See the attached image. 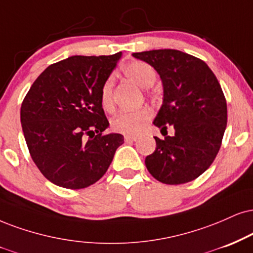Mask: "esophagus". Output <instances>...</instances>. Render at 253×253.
Segmentation results:
<instances>
[{
  "instance_id": "esophagus-1",
  "label": "esophagus",
  "mask_w": 253,
  "mask_h": 253,
  "mask_svg": "<svg viewBox=\"0 0 253 253\" xmlns=\"http://www.w3.org/2000/svg\"><path fill=\"white\" fill-rule=\"evenodd\" d=\"M124 139H126V142H136L137 139H138V137L135 136V135H126L124 136Z\"/></svg>"
}]
</instances>
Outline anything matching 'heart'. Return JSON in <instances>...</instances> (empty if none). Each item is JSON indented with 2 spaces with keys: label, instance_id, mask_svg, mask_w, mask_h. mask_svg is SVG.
<instances>
[{
  "label": "heart",
  "instance_id": "1",
  "mask_svg": "<svg viewBox=\"0 0 253 253\" xmlns=\"http://www.w3.org/2000/svg\"><path fill=\"white\" fill-rule=\"evenodd\" d=\"M122 71L127 79L133 81L141 88H150L157 80V71L151 64L144 61H132L122 68ZM114 79L108 77L102 84L101 88V104L105 110L111 111L114 109ZM152 112L149 108H141L136 110L122 111L111 122V126L115 131L132 135L139 132L144 126L150 121Z\"/></svg>",
  "mask_w": 253,
  "mask_h": 253
}]
</instances>
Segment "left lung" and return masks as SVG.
<instances>
[{
  "label": "left lung",
  "instance_id": "left-lung-1",
  "mask_svg": "<svg viewBox=\"0 0 253 253\" xmlns=\"http://www.w3.org/2000/svg\"><path fill=\"white\" fill-rule=\"evenodd\" d=\"M151 64L163 83V104L154 124L173 136L155 137L156 150L145 158L156 179L177 185L209 169L222 145L227 123L226 99L204 61L174 49L133 52ZM168 133V132H167Z\"/></svg>",
  "mask_w": 253,
  "mask_h": 253
}]
</instances>
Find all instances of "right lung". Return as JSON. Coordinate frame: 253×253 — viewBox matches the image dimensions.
<instances>
[{
	"label": "right lung",
	"mask_w": 253,
	"mask_h": 253,
	"mask_svg": "<svg viewBox=\"0 0 253 253\" xmlns=\"http://www.w3.org/2000/svg\"><path fill=\"white\" fill-rule=\"evenodd\" d=\"M121 56H71L49 65L22 102L31 158L56 185L77 190L96 183L124 143L121 133H103L109 122L99 98Z\"/></svg>",
	"instance_id": "1"
}]
</instances>
